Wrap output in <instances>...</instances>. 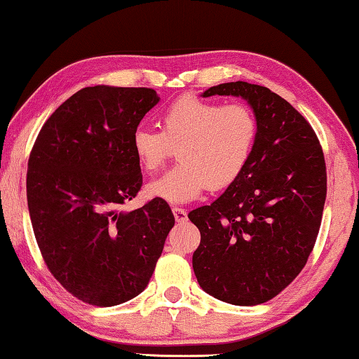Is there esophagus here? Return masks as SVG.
Here are the masks:
<instances>
[{
  "label": "esophagus",
  "instance_id": "esophagus-1",
  "mask_svg": "<svg viewBox=\"0 0 359 359\" xmlns=\"http://www.w3.org/2000/svg\"><path fill=\"white\" fill-rule=\"evenodd\" d=\"M172 214H174V219L177 222H185L187 220V210L185 209L172 208Z\"/></svg>",
  "mask_w": 359,
  "mask_h": 359
}]
</instances>
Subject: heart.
I'll list each match as a JSON object with an SVG mask.
<instances>
[{
	"instance_id": "b5f03b06",
	"label": "heart",
	"mask_w": 359,
	"mask_h": 359,
	"mask_svg": "<svg viewBox=\"0 0 359 359\" xmlns=\"http://www.w3.org/2000/svg\"><path fill=\"white\" fill-rule=\"evenodd\" d=\"M161 130L137 128L130 149L145 172L164 166L179 149V166L147 185V195L172 204L230 187L246 169L257 142V119L246 105H224L196 95L172 102L159 116Z\"/></svg>"
}]
</instances>
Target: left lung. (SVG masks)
I'll list each match as a JSON object with an SVG mask.
<instances>
[{
  "instance_id": "left-lung-1",
  "label": "left lung",
  "mask_w": 359,
  "mask_h": 359,
  "mask_svg": "<svg viewBox=\"0 0 359 359\" xmlns=\"http://www.w3.org/2000/svg\"><path fill=\"white\" fill-rule=\"evenodd\" d=\"M210 95L248 100L259 133L240 177L210 206L189 214L201 233L193 271L203 291L222 302L259 305L309 260L326 201V163L309 121L269 88L224 83L203 93Z\"/></svg>"
}]
</instances>
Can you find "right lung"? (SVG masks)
Segmentation results:
<instances>
[{"label": "right lung", "mask_w": 359, "mask_h": 359, "mask_svg": "<svg viewBox=\"0 0 359 359\" xmlns=\"http://www.w3.org/2000/svg\"><path fill=\"white\" fill-rule=\"evenodd\" d=\"M159 102L150 88H84L48 118L27 170L33 233L54 278L83 302L119 305L149 284L174 226L169 204L137 195L130 137Z\"/></svg>", "instance_id": "add662e5"}]
</instances>
